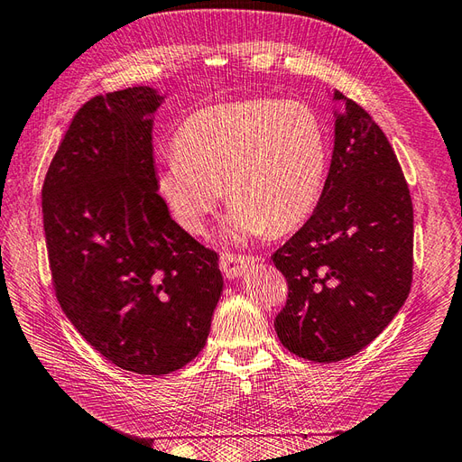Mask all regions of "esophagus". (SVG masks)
Here are the masks:
<instances>
[{
    "label": "esophagus",
    "instance_id": "obj_1",
    "mask_svg": "<svg viewBox=\"0 0 462 462\" xmlns=\"http://www.w3.org/2000/svg\"><path fill=\"white\" fill-rule=\"evenodd\" d=\"M253 262L254 258L250 256H236L233 253H226L219 258V268L223 273H226V277L235 279V277H241L250 265H253Z\"/></svg>",
    "mask_w": 462,
    "mask_h": 462
}]
</instances>
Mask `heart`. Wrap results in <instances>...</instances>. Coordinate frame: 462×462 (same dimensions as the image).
Returning a JSON list of instances; mask_svg holds the SVG:
<instances>
[{
  "label": "heart",
  "instance_id": "obj_1",
  "mask_svg": "<svg viewBox=\"0 0 462 462\" xmlns=\"http://www.w3.org/2000/svg\"><path fill=\"white\" fill-rule=\"evenodd\" d=\"M326 165V131L310 106L253 97L189 116L156 185L179 227L190 235L204 231L221 190L233 208V235H283L314 209Z\"/></svg>",
  "mask_w": 462,
  "mask_h": 462
}]
</instances>
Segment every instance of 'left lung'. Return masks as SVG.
<instances>
[{
    "instance_id": "1",
    "label": "left lung",
    "mask_w": 462,
    "mask_h": 462,
    "mask_svg": "<svg viewBox=\"0 0 462 462\" xmlns=\"http://www.w3.org/2000/svg\"><path fill=\"white\" fill-rule=\"evenodd\" d=\"M329 173L309 221L272 260L289 285L275 316L292 355L337 362L380 335L409 297L414 216L387 136L341 92Z\"/></svg>"
}]
</instances>
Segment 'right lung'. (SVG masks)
I'll use <instances>...</instances> for the list:
<instances>
[{
  "instance_id": "obj_1",
  "label": "right lung",
  "mask_w": 462,
  "mask_h": 462,
  "mask_svg": "<svg viewBox=\"0 0 462 462\" xmlns=\"http://www.w3.org/2000/svg\"><path fill=\"white\" fill-rule=\"evenodd\" d=\"M150 87L94 96L48 167L42 214L69 321L106 360L148 375L197 356L223 291L217 253L179 227L158 194Z\"/></svg>"
}]
</instances>
